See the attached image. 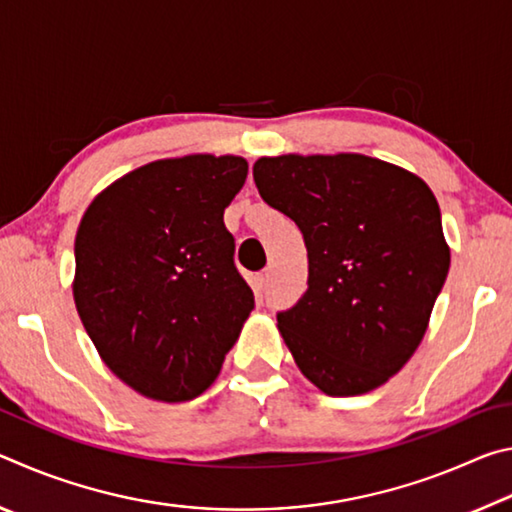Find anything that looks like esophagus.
Listing matches in <instances>:
<instances>
[{
  "label": "esophagus",
  "instance_id": "obj_1",
  "mask_svg": "<svg viewBox=\"0 0 512 512\" xmlns=\"http://www.w3.org/2000/svg\"><path fill=\"white\" fill-rule=\"evenodd\" d=\"M268 277H271V271H262L257 275V289L259 291H266L268 287Z\"/></svg>",
  "mask_w": 512,
  "mask_h": 512
}]
</instances>
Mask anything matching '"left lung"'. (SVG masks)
I'll return each instance as SVG.
<instances>
[{"mask_svg":"<svg viewBox=\"0 0 512 512\" xmlns=\"http://www.w3.org/2000/svg\"><path fill=\"white\" fill-rule=\"evenodd\" d=\"M253 178L305 237L307 291L277 314L296 366L325 395L375 391L418 350L447 280L436 196L361 153L259 158Z\"/></svg>","mask_w":512,"mask_h":512,"instance_id":"left-lung-1","label":"left lung"}]
</instances>
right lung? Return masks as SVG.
Returning a JSON list of instances; mask_svg holds the SVG:
<instances>
[{
    "mask_svg": "<svg viewBox=\"0 0 512 512\" xmlns=\"http://www.w3.org/2000/svg\"><path fill=\"white\" fill-rule=\"evenodd\" d=\"M248 162L194 153L108 185L76 232L74 302L103 363L149 400H194L255 307L223 223Z\"/></svg>",
    "mask_w": 512,
    "mask_h": 512,
    "instance_id": "1",
    "label": "right lung"
}]
</instances>
